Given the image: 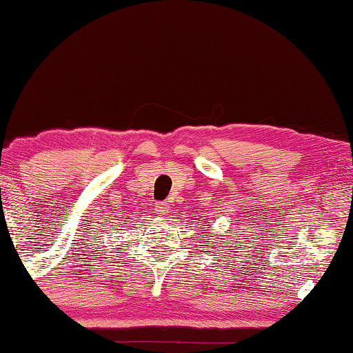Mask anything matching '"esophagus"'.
Listing matches in <instances>:
<instances>
[{
    "label": "esophagus",
    "instance_id": "esophagus-1",
    "mask_svg": "<svg viewBox=\"0 0 353 353\" xmlns=\"http://www.w3.org/2000/svg\"><path fill=\"white\" fill-rule=\"evenodd\" d=\"M157 212H159V214L162 218L165 216V214L170 212V207H168V203H165V202H162V203H157Z\"/></svg>",
    "mask_w": 353,
    "mask_h": 353
}]
</instances>
